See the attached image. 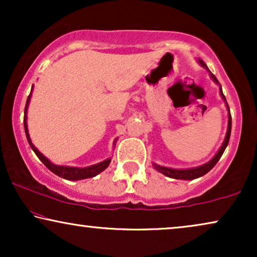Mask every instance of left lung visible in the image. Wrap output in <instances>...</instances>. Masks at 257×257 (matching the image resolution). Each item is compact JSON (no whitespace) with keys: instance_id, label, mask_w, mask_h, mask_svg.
<instances>
[{"instance_id":"left-lung-1","label":"left lung","mask_w":257,"mask_h":257,"mask_svg":"<svg viewBox=\"0 0 257 257\" xmlns=\"http://www.w3.org/2000/svg\"><path fill=\"white\" fill-rule=\"evenodd\" d=\"M199 64L203 66L207 71L209 72V76L210 78L214 80V83L217 84L219 85V89H220V96L222 97V99L224 103H226V106H227V110H228V126H227V132H226V137H224V140L222 143V145L217 151L215 156H214L212 159H210L208 163L201 165V166H198V167H192V168H171V167H165V166H160V165H158L156 163H153V167L156 168L158 172H160V173H163L164 175H166L168 178H172V179H180V180H193V179H198L200 177H202V175H205L206 173H208V172L212 170V168L215 166L217 161L220 160V158L222 157V154L224 152V150H226V147L228 145V143H229V138H230V131H231V117H230V111H229V106H228L227 104V100H226V97L223 96V92H222V87H221L219 80L216 79V77L213 75L212 72L209 71V69L207 68L206 63L201 61V59H198Z\"/></svg>"}]
</instances>
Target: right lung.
I'll list each match as a JSON object with an SVG mask.
<instances>
[{"mask_svg": "<svg viewBox=\"0 0 257 257\" xmlns=\"http://www.w3.org/2000/svg\"><path fill=\"white\" fill-rule=\"evenodd\" d=\"M33 89L34 86L31 87V92L29 94L27 99V104H26V108H24V130H26V136L28 139V143L36 156L40 158V160L43 163L45 166H47L49 170H50L52 173H55L58 177H61L63 179H66V180H83V179H89V178H93L96 177L97 174H99L103 172L104 170H106L108 165L111 163V158H107L104 161H100V163L91 165V166L87 167H71V166H61V165H55L52 164L50 160L48 159L47 157H44L40 151H38L35 145L31 142L30 136H29V131H28V122H27V112H28V106H29L30 103V98H31V93H33ZM115 142L117 139L113 142V146L115 145Z\"/></svg>", "mask_w": 257, "mask_h": 257, "instance_id": "obj_1", "label": "right lung"}]
</instances>
